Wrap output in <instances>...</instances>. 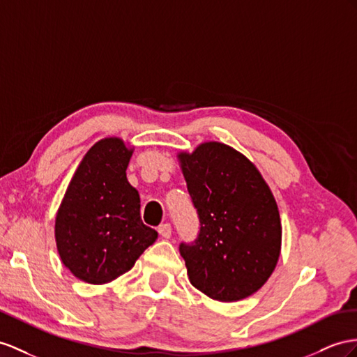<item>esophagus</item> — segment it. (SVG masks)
Segmentation results:
<instances>
[{
  "instance_id": "34e87169",
  "label": "esophagus",
  "mask_w": 357,
  "mask_h": 357,
  "mask_svg": "<svg viewBox=\"0 0 357 357\" xmlns=\"http://www.w3.org/2000/svg\"><path fill=\"white\" fill-rule=\"evenodd\" d=\"M158 234L162 236V238H170L172 235V226L169 223H164L158 226Z\"/></svg>"
}]
</instances>
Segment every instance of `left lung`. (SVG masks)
I'll use <instances>...</instances> for the list:
<instances>
[{
    "mask_svg": "<svg viewBox=\"0 0 357 357\" xmlns=\"http://www.w3.org/2000/svg\"><path fill=\"white\" fill-rule=\"evenodd\" d=\"M200 232L179 245L191 285L218 301L262 288L278 266L282 225L276 199L257 166L220 142L178 152Z\"/></svg>",
    "mask_w": 357,
    "mask_h": 357,
    "instance_id": "left-lung-1",
    "label": "left lung"
}]
</instances>
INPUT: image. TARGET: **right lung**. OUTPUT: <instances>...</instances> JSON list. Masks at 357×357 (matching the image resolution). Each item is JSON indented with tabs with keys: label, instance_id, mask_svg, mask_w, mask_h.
<instances>
[{
	"label": "right lung",
	"instance_id": "obj_1",
	"mask_svg": "<svg viewBox=\"0 0 357 357\" xmlns=\"http://www.w3.org/2000/svg\"><path fill=\"white\" fill-rule=\"evenodd\" d=\"M132 152L121 137L96 142L78 164L56 215L61 262L91 285L130 271L158 238L143 225L140 195L126 179Z\"/></svg>",
	"mask_w": 357,
	"mask_h": 357
}]
</instances>
